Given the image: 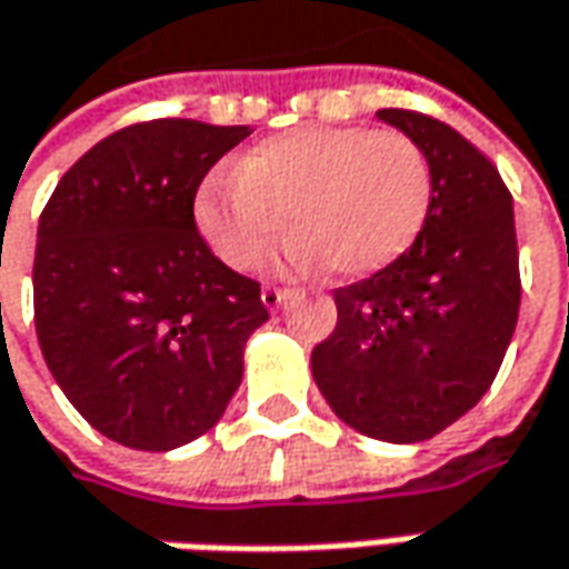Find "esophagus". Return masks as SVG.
<instances>
[{"mask_svg":"<svg viewBox=\"0 0 569 569\" xmlns=\"http://www.w3.org/2000/svg\"><path fill=\"white\" fill-rule=\"evenodd\" d=\"M288 297H291V288H278V284H266V288H262V303H266L269 310H278Z\"/></svg>","mask_w":569,"mask_h":569,"instance_id":"1","label":"esophagus"}]
</instances>
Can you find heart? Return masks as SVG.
Returning <instances> with one entry per match:
<instances>
[{
	"label": "heart",
	"mask_w": 569,
	"mask_h": 569,
	"mask_svg": "<svg viewBox=\"0 0 569 569\" xmlns=\"http://www.w3.org/2000/svg\"><path fill=\"white\" fill-rule=\"evenodd\" d=\"M433 199L425 148L396 129L307 126L252 144L233 177L196 196V224L221 262L259 269L288 228L295 262L367 278L411 250Z\"/></svg>",
	"instance_id": "obj_1"
}]
</instances>
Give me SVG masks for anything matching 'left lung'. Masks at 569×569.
<instances>
[{
  "label": "left lung",
  "mask_w": 569,
  "mask_h": 569,
  "mask_svg": "<svg viewBox=\"0 0 569 569\" xmlns=\"http://www.w3.org/2000/svg\"><path fill=\"white\" fill-rule=\"evenodd\" d=\"M377 117L425 148L433 199L411 250L336 288L339 322L310 367L345 425L418 443L478 405L510 348L522 295L513 196L447 122L392 107Z\"/></svg>",
  "instance_id": "1"
}]
</instances>
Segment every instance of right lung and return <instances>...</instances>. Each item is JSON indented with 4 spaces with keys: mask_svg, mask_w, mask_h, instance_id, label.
<instances>
[{
    "mask_svg": "<svg viewBox=\"0 0 569 569\" xmlns=\"http://www.w3.org/2000/svg\"><path fill=\"white\" fill-rule=\"evenodd\" d=\"M250 126L151 120L107 136L62 173L40 214L33 326L78 415L129 449L164 452L218 425L262 288L196 228L206 173Z\"/></svg>",
    "mask_w": 569,
    "mask_h": 569,
    "instance_id": "1",
    "label": "right lung"
}]
</instances>
